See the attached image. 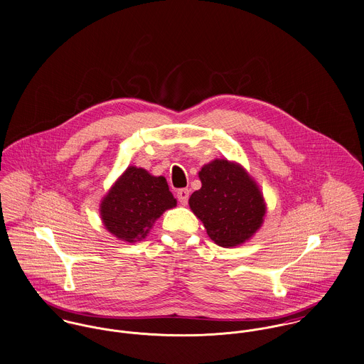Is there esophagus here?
Segmentation results:
<instances>
[{"label":"esophagus","mask_w":364,"mask_h":364,"mask_svg":"<svg viewBox=\"0 0 364 364\" xmlns=\"http://www.w3.org/2000/svg\"><path fill=\"white\" fill-rule=\"evenodd\" d=\"M188 197H190V190L188 188H180L177 191V198H178L180 203L186 205L188 202Z\"/></svg>","instance_id":"esophagus-1"}]
</instances>
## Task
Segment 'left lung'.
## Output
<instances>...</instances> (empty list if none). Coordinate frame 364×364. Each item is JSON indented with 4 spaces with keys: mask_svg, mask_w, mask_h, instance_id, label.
<instances>
[{
    "mask_svg": "<svg viewBox=\"0 0 364 364\" xmlns=\"http://www.w3.org/2000/svg\"><path fill=\"white\" fill-rule=\"evenodd\" d=\"M198 176L202 187L188 203L210 240L226 248L250 240L267 212L257 183L239 163L226 159L205 164Z\"/></svg>",
    "mask_w": 364,
    "mask_h": 364,
    "instance_id": "left-lung-1",
    "label": "left lung"
}]
</instances>
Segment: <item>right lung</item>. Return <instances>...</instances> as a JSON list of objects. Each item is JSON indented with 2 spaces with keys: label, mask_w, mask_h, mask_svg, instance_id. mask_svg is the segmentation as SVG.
<instances>
[{
  "label": "right lung",
  "mask_w": 364,
  "mask_h": 364,
  "mask_svg": "<svg viewBox=\"0 0 364 364\" xmlns=\"http://www.w3.org/2000/svg\"><path fill=\"white\" fill-rule=\"evenodd\" d=\"M177 205L163 176L129 166L100 203L105 228L124 242L145 239L166 209Z\"/></svg>",
  "instance_id": "add662e5"
}]
</instances>
